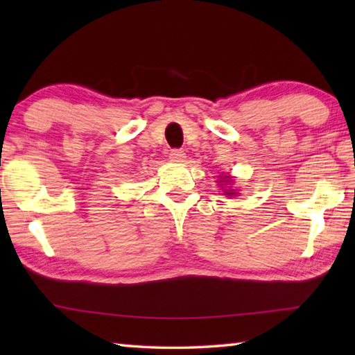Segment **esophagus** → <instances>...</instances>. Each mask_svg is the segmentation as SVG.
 <instances>
[{
  "mask_svg": "<svg viewBox=\"0 0 355 355\" xmlns=\"http://www.w3.org/2000/svg\"><path fill=\"white\" fill-rule=\"evenodd\" d=\"M169 159L172 161V163H183V161L186 159V153L183 152V150H171L169 153Z\"/></svg>",
  "mask_w": 355,
  "mask_h": 355,
  "instance_id": "34e87169",
  "label": "esophagus"
}]
</instances>
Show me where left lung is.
<instances>
[{
	"label": "left lung",
	"instance_id": "1",
	"mask_svg": "<svg viewBox=\"0 0 355 355\" xmlns=\"http://www.w3.org/2000/svg\"><path fill=\"white\" fill-rule=\"evenodd\" d=\"M219 183L227 186V184H233L235 182H233V177L225 175V177H222V180H219ZM222 188H224V186H222ZM224 194H225V196H236L238 192H236V189H233L232 186H228V188L224 189Z\"/></svg>",
	"mask_w": 355,
	"mask_h": 355
}]
</instances>
